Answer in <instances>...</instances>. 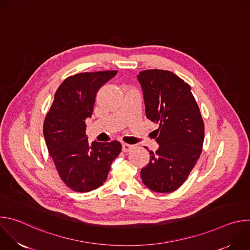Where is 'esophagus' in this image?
Instances as JSON below:
<instances>
[{"label": "esophagus", "instance_id": "esophagus-1", "mask_svg": "<svg viewBox=\"0 0 250 250\" xmlns=\"http://www.w3.org/2000/svg\"><path fill=\"white\" fill-rule=\"evenodd\" d=\"M122 148H123L124 152H128L133 148V146H130V145H127V144H123Z\"/></svg>", "mask_w": 250, "mask_h": 250}]
</instances>
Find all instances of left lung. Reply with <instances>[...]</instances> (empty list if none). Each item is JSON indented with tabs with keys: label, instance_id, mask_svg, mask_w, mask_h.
Listing matches in <instances>:
<instances>
[{
	"label": "left lung",
	"instance_id": "obj_1",
	"mask_svg": "<svg viewBox=\"0 0 250 250\" xmlns=\"http://www.w3.org/2000/svg\"><path fill=\"white\" fill-rule=\"evenodd\" d=\"M148 120L159 125L155 153L141 169L144 184L170 193L186 180L199 159L205 137L204 122L191 88L170 71L151 69L137 75Z\"/></svg>",
	"mask_w": 250,
	"mask_h": 250
}]
</instances>
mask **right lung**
<instances>
[{
    "label": "right lung",
    "mask_w": 250,
    "mask_h": 250,
    "mask_svg": "<svg viewBox=\"0 0 250 250\" xmlns=\"http://www.w3.org/2000/svg\"><path fill=\"white\" fill-rule=\"evenodd\" d=\"M118 71H99L68 77L57 89L43 125L48 152L62 181L76 192L102 186L120 154L119 141L89 144L86 119L93 114L99 89Z\"/></svg>",
    "instance_id": "1"
}]
</instances>
